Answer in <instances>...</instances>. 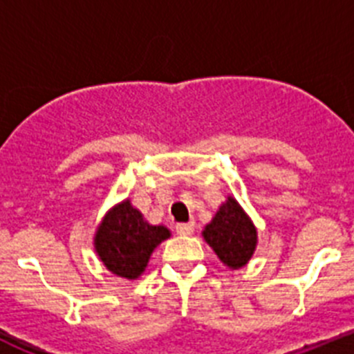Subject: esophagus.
I'll return each instance as SVG.
<instances>
[{"mask_svg": "<svg viewBox=\"0 0 354 354\" xmlns=\"http://www.w3.org/2000/svg\"><path fill=\"white\" fill-rule=\"evenodd\" d=\"M177 232L180 234V236H192L193 232H195V223H179L177 225Z\"/></svg>", "mask_w": 354, "mask_h": 354, "instance_id": "34e87169", "label": "esophagus"}]
</instances>
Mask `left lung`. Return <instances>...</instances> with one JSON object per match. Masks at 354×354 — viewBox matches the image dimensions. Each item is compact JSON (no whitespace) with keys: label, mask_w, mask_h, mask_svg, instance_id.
<instances>
[{"label":"left lung","mask_w":354,"mask_h":354,"mask_svg":"<svg viewBox=\"0 0 354 354\" xmlns=\"http://www.w3.org/2000/svg\"><path fill=\"white\" fill-rule=\"evenodd\" d=\"M202 236L230 270H239L248 264L257 248V228L232 196L220 205L211 223L205 225Z\"/></svg>","instance_id":"8db88e82"}]
</instances>
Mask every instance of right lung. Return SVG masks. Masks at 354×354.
<instances>
[{
	"label": "right lung",
	"instance_id": "obj_1",
	"mask_svg": "<svg viewBox=\"0 0 354 354\" xmlns=\"http://www.w3.org/2000/svg\"><path fill=\"white\" fill-rule=\"evenodd\" d=\"M170 230L162 225H150L142 212L131 205L129 200L109 209L97 227L93 246L113 274L127 280H136L145 271L149 259Z\"/></svg>",
	"mask_w": 354,
	"mask_h": 354
}]
</instances>
